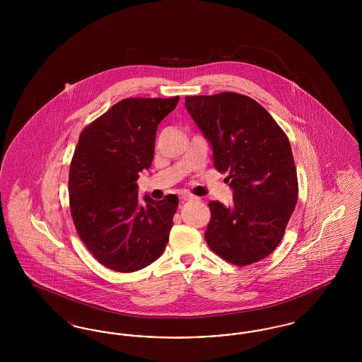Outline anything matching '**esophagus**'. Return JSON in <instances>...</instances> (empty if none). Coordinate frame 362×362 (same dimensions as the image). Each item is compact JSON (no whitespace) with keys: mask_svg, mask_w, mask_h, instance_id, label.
<instances>
[{"mask_svg":"<svg viewBox=\"0 0 362 362\" xmlns=\"http://www.w3.org/2000/svg\"><path fill=\"white\" fill-rule=\"evenodd\" d=\"M180 199H182L183 202H185V201H192L194 197L189 195V194H182V195H180Z\"/></svg>","mask_w":362,"mask_h":362,"instance_id":"1","label":"esophagus"}]
</instances>
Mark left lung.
Segmentation results:
<instances>
[{
    "mask_svg": "<svg viewBox=\"0 0 362 362\" xmlns=\"http://www.w3.org/2000/svg\"><path fill=\"white\" fill-rule=\"evenodd\" d=\"M186 108L213 146L214 167L228 173L229 206L210 201L205 240L236 266L269 257L282 240L298 198L289 138L254 99L236 92L186 96Z\"/></svg>",
    "mask_w": 362,
    "mask_h": 362,
    "instance_id": "1",
    "label": "left lung"
}]
</instances>
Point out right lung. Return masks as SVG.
I'll use <instances>...</instances> for the list:
<instances>
[{
    "label": "right lung",
    "instance_id": "right-lung-1",
    "mask_svg": "<svg viewBox=\"0 0 362 362\" xmlns=\"http://www.w3.org/2000/svg\"><path fill=\"white\" fill-rule=\"evenodd\" d=\"M177 102L123 99L80 134L70 164V213L78 238L107 269L137 272L167 247L179 199L145 195L141 205L136 182L152 164L158 123Z\"/></svg>",
    "mask_w": 362,
    "mask_h": 362
}]
</instances>
